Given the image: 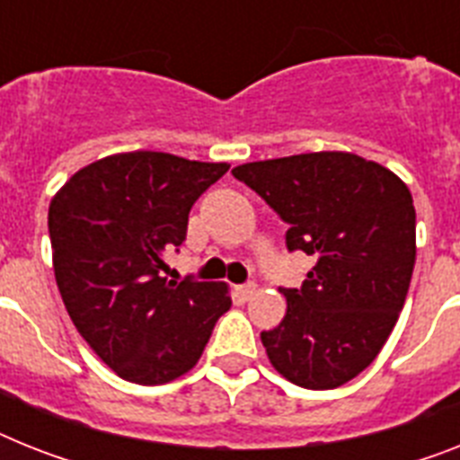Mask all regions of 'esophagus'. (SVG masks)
Here are the masks:
<instances>
[{"instance_id":"esophagus-1","label":"esophagus","mask_w":460,"mask_h":460,"mask_svg":"<svg viewBox=\"0 0 460 460\" xmlns=\"http://www.w3.org/2000/svg\"><path fill=\"white\" fill-rule=\"evenodd\" d=\"M253 294H256V284L253 282L239 284V287H234V296H237L239 301H252Z\"/></svg>"}]
</instances>
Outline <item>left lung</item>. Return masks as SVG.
Masks as SVG:
<instances>
[{
    "label": "left lung",
    "instance_id": "obj_1",
    "mask_svg": "<svg viewBox=\"0 0 460 460\" xmlns=\"http://www.w3.org/2000/svg\"><path fill=\"white\" fill-rule=\"evenodd\" d=\"M275 208L289 252L314 256L301 289H279L287 314L261 333L287 381L332 390L381 352L407 301L416 208L400 176L352 153H305L234 166Z\"/></svg>",
    "mask_w": 460,
    "mask_h": 460
}]
</instances>
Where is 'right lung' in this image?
Segmentation results:
<instances>
[{"label": "right lung", "mask_w": 460, "mask_h": 460, "mask_svg": "<svg viewBox=\"0 0 460 460\" xmlns=\"http://www.w3.org/2000/svg\"><path fill=\"white\" fill-rule=\"evenodd\" d=\"M230 169L169 153H119L79 169L49 204L53 275L72 324L138 385L188 374L230 310L226 282H166L188 214Z\"/></svg>", "instance_id": "obj_1"}]
</instances>
